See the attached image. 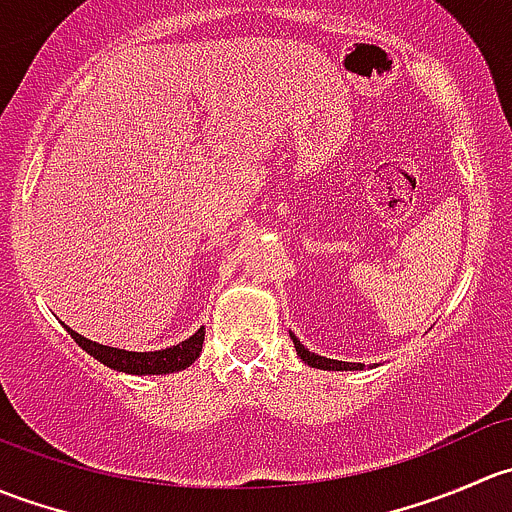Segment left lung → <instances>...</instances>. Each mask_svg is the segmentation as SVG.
Masks as SVG:
<instances>
[{
    "label": "left lung",
    "mask_w": 512,
    "mask_h": 512,
    "mask_svg": "<svg viewBox=\"0 0 512 512\" xmlns=\"http://www.w3.org/2000/svg\"><path fill=\"white\" fill-rule=\"evenodd\" d=\"M289 337H292L294 349H297L299 359H302L307 366H312V369H324V371H359V369H364V366H361V364H352V361L327 359V356H319V354L309 352V349L304 347V344L299 342V339L294 337L292 332H289Z\"/></svg>",
    "instance_id": "left-lung-1"
}]
</instances>
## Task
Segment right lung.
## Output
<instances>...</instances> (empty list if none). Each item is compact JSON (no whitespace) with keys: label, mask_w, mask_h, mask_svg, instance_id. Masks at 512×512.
<instances>
[{"label":"right lung","mask_w":512,"mask_h":512,"mask_svg":"<svg viewBox=\"0 0 512 512\" xmlns=\"http://www.w3.org/2000/svg\"><path fill=\"white\" fill-rule=\"evenodd\" d=\"M66 327V324H64ZM66 332L71 334L76 344L84 349L86 354L94 356L96 361H101L103 366L113 371H123V374H136V376H160V374H173V371H183L198 359L203 352L205 342V327H200L193 337H188L185 342L173 344V347L158 349V352H128V349L118 347H106V344H98L86 339L84 334L74 332L71 327H66Z\"/></svg>","instance_id":"right-lung-1"}]
</instances>
